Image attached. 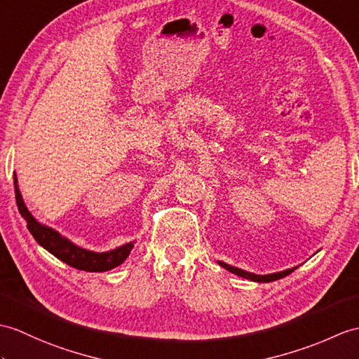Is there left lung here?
<instances>
[{
  "mask_svg": "<svg viewBox=\"0 0 359 359\" xmlns=\"http://www.w3.org/2000/svg\"><path fill=\"white\" fill-rule=\"evenodd\" d=\"M222 268H224L226 271L232 272L238 275V277H243L246 280H251V281H257V283H269V281H275V280H280L283 277H286V275H289L290 272H294L297 269L295 268H290V269H285V271H280V272H273V273H266V275H258V273H254V272H248V271H243L240 268H236V266H231L228 263H223V262H217Z\"/></svg>",
  "mask_w": 359,
  "mask_h": 359,
  "instance_id": "1",
  "label": "left lung"
}]
</instances>
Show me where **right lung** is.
I'll use <instances>...</instances> for the list:
<instances>
[{
	"instance_id": "right-lung-1",
	"label": "right lung",
	"mask_w": 359,
	"mask_h": 359,
	"mask_svg": "<svg viewBox=\"0 0 359 359\" xmlns=\"http://www.w3.org/2000/svg\"><path fill=\"white\" fill-rule=\"evenodd\" d=\"M13 185L16 205H18V210L22 215V219L27 222V229L30 231V234L38 241V245L43 246L46 251H48L56 258H60L61 262L79 271L105 272L122 264L125 262V258L130 255L133 246H135V241H128V243L105 252H95L90 251V249L74 245L72 240L60 234L56 229L47 226V224H43L33 217L32 212L27 210L26 203H24V198L18 187V177H16L15 172Z\"/></svg>"
}]
</instances>
